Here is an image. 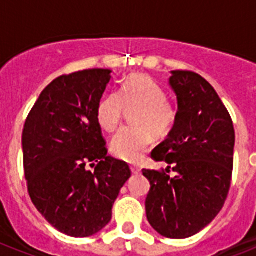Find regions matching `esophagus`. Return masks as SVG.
<instances>
[{
	"instance_id": "esophagus-1",
	"label": "esophagus",
	"mask_w": 256,
	"mask_h": 256,
	"mask_svg": "<svg viewBox=\"0 0 256 256\" xmlns=\"http://www.w3.org/2000/svg\"><path fill=\"white\" fill-rule=\"evenodd\" d=\"M130 170H132V174H136V175L140 174V168H136V166H132V168H130Z\"/></svg>"
}]
</instances>
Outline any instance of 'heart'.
I'll return each instance as SVG.
<instances>
[{
  "label": "heart",
  "mask_w": 256,
  "mask_h": 256,
  "mask_svg": "<svg viewBox=\"0 0 256 256\" xmlns=\"http://www.w3.org/2000/svg\"><path fill=\"white\" fill-rule=\"evenodd\" d=\"M124 108H138L134 128L118 132L112 142V156L136 164L152 144L154 136H166L176 120V108L166 98L164 88L146 74L128 76L120 92H108L96 106V120L102 130L114 132L122 122Z\"/></svg>",
  "instance_id": "1"
}]
</instances>
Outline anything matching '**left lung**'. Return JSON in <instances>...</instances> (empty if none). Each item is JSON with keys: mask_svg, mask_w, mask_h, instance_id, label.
Wrapping results in <instances>:
<instances>
[{"mask_svg": "<svg viewBox=\"0 0 256 256\" xmlns=\"http://www.w3.org/2000/svg\"><path fill=\"white\" fill-rule=\"evenodd\" d=\"M176 94V120L152 152L176 174L142 172L150 182L146 215L156 232L171 239L198 234L226 202L234 164L232 120L214 88L194 72L174 70L168 80Z\"/></svg>", "mask_w": 256, "mask_h": 256, "instance_id": "obj_1", "label": "left lung"}]
</instances>
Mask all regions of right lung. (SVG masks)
Here are the masks:
<instances>
[{
	"label": "right lung",
	"instance_id": "right-lung-1",
	"mask_svg": "<svg viewBox=\"0 0 256 256\" xmlns=\"http://www.w3.org/2000/svg\"><path fill=\"white\" fill-rule=\"evenodd\" d=\"M110 80L108 69L56 78L38 96L22 132L32 202L54 228L74 238L92 236L112 220V204L132 175L126 162L108 156L96 120Z\"/></svg>",
	"mask_w": 256,
	"mask_h": 256
}]
</instances>
